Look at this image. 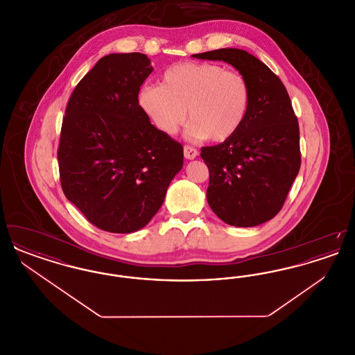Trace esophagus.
I'll return each mask as SVG.
<instances>
[{"label":"esophagus","mask_w":355,"mask_h":355,"mask_svg":"<svg viewBox=\"0 0 355 355\" xmlns=\"http://www.w3.org/2000/svg\"><path fill=\"white\" fill-rule=\"evenodd\" d=\"M184 155H185L186 159H194L198 155V152H197V149H194L189 145H185L184 146Z\"/></svg>","instance_id":"obj_1"}]
</instances>
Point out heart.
Instances as JSON below:
<instances>
[{
  "label": "heart",
  "instance_id": "obj_1",
  "mask_svg": "<svg viewBox=\"0 0 355 355\" xmlns=\"http://www.w3.org/2000/svg\"><path fill=\"white\" fill-rule=\"evenodd\" d=\"M139 105L162 132L173 135L190 121L189 133L222 142L236 135L248 116L250 87L236 71L210 62H182L162 74L161 85H145Z\"/></svg>",
  "mask_w": 355,
  "mask_h": 355
}]
</instances>
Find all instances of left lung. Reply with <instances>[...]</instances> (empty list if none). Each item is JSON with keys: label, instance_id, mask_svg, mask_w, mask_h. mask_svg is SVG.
Instances as JSON below:
<instances>
[{"label": "left lung", "instance_id": "8db88e82", "mask_svg": "<svg viewBox=\"0 0 355 355\" xmlns=\"http://www.w3.org/2000/svg\"><path fill=\"white\" fill-rule=\"evenodd\" d=\"M225 61L250 87L248 116L236 135L201 157L209 168L207 202L220 220L252 227L275 217L301 168L300 126L286 87L250 53L217 49L193 54Z\"/></svg>", "mask_w": 355, "mask_h": 355}]
</instances>
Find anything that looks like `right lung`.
Segmentation results:
<instances>
[{"mask_svg":"<svg viewBox=\"0 0 355 355\" xmlns=\"http://www.w3.org/2000/svg\"><path fill=\"white\" fill-rule=\"evenodd\" d=\"M142 53L102 57L74 87L57 150L65 197L109 233H133L162 206L184 148L158 130L138 103L149 77Z\"/></svg>","mask_w":355,"mask_h":355,"instance_id":"1","label":"right lung"}]
</instances>
